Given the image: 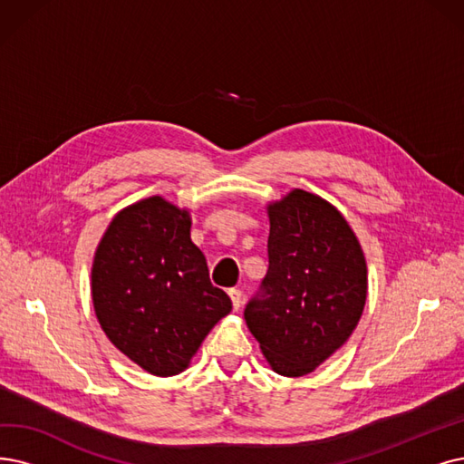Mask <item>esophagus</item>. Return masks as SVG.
<instances>
[{
  "mask_svg": "<svg viewBox=\"0 0 464 464\" xmlns=\"http://www.w3.org/2000/svg\"><path fill=\"white\" fill-rule=\"evenodd\" d=\"M228 295H230V301H232L234 310H239V306H242V291H239V289H230Z\"/></svg>",
  "mask_w": 464,
  "mask_h": 464,
  "instance_id": "esophagus-1",
  "label": "esophagus"
}]
</instances>
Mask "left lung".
I'll use <instances>...</instances> for the list:
<instances>
[{"label":"left lung","mask_w":464,"mask_h":464,"mask_svg":"<svg viewBox=\"0 0 464 464\" xmlns=\"http://www.w3.org/2000/svg\"><path fill=\"white\" fill-rule=\"evenodd\" d=\"M268 272L244 316L277 375L312 373L354 333L367 299V265L343 213L293 188L268 201Z\"/></svg>","instance_id":"left-lung-1"}]
</instances>
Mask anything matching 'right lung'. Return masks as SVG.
Returning a JSON list of instances; mask_svg holds the SVG:
<instances>
[{"label": "right lung", "instance_id": "add662e5", "mask_svg": "<svg viewBox=\"0 0 464 464\" xmlns=\"http://www.w3.org/2000/svg\"><path fill=\"white\" fill-rule=\"evenodd\" d=\"M190 227L187 208L144 198L116 213L92 256L91 296L102 331L156 377L182 373L232 310L228 295L209 282Z\"/></svg>", "mask_w": 464, "mask_h": 464}]
</instances>
